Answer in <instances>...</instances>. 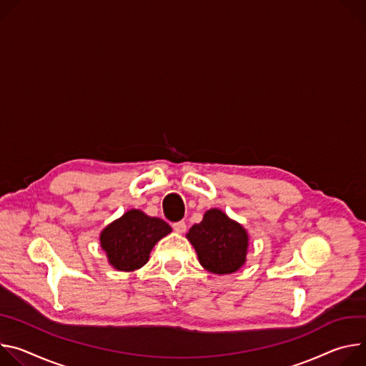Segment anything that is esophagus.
Segmentation results:
<instances>
[{"instance_id": "esophagus-1", "label": "esophagus", "mask_w": 366, "mask_h": 366, "mask_svg": "<svg viewBox=\"0 0 366 366\" xmlns=\"http://www.w3.org/2000/svg\"><path fill=\"white\" fill-rule=\"evenodd\" d=\"M173 229L179 234H183L186 231V222L184 221H180V222H174L173 224Z\"/></svg>"}]
</instances>
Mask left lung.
Masks as SVG:
<instances>
[{
	"label": "left lung",
	"instance_id": "1",
	"mask_svg": "<svg viewBox=\"0 0 366 366\" xmlns=\"http://www.w3.org/2000/svg\"><path fill=\"white\" fill-rule=\"evenodd\" d=\"M186 238L194 247L200 266L215 274H231L247 262L249 232L224 211L212 208L194 224Z\"/></svg>",
	"mask_w": 366,
	"mask_h": 366
}]
</instances>
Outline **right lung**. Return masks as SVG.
Masks as SVG:
<instances>
[{"label": "right lung", "mask_w": 366, "mask_h": 366, "mask_svg": "<svg viewBox=\"0 0 366 366\" xmlns=\"http://www.w3.org/2000/svg\"><path fill=\"white\" fill-rule=\"evenodd\" d=\"M170 232L166 221L129 209L102 229L100 246L113 269L134 272L147 264L154 246Z\"/></svg>", "instance_id": "obj_1"}]
</instances>
